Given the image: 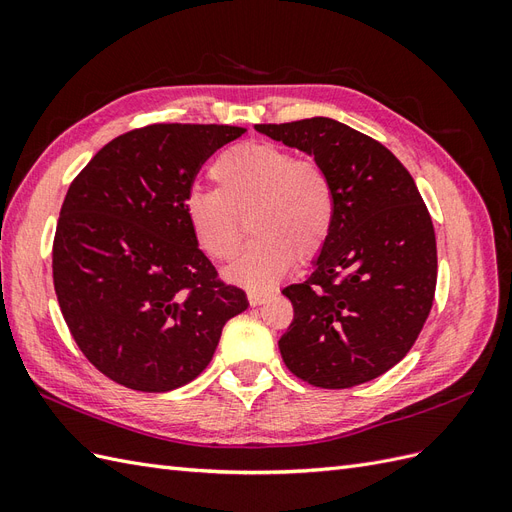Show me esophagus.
I'll return each mask as SVG.
<instances>
[{"label": "esophagus", "mask_w": 512, "mask_h": 512, "mask_svg": "<svg viewBox=\"0 0 512 512\" xmlns=\"http://www.w3.org/2000/svg\"><path fill=\"white\" fill-rule=\"evenodd\" d=\"M269 297H271V292H265V290H247V301H250L252 307L265 303Z\"/></svg>", "instance_id": "esophagus-1"}]
</instances>
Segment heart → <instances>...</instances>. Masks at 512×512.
<instances>
[{"label":"heart","instance_id":"obj_1","mask_svg":"<svg viewBox=\"0 0 512 512\" xmlns=\"http://www.w3.org/2000/svg\"><path fill=\"white\" fill-rule=\"evenodd\" d=\"M215 190L192 188L183 213L192 235L213 260L239 252L243 218L254 239L226 269L230 282L269 288L290 269L294 254L309 260L327 245L335 196L324 170L275 143H243L211 166Z\"/></svg>","mask_w":512,"mask_h":512}]
</instances>
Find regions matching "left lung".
I'll return each mask as SVG.
<instances>
[{
  "instance_id": "1",
  "label": "left lung",
  "mask_w": 512,
  "mask_h": 512,
  "mask_svg": "<svg viewBox=\"0 0 512 512\" xmlns=\"http://www.w3.org/2000/svg\"><path fill=\"white\" fill-rule=\"evenodd\" d=\"M256 132L312 156L335 196L312 273L282 290L294 307L282 359L320 389L374 380L410 352L436 292V232L416 183L384 145L329 117Z\"/></svg>"
}]
</instances>
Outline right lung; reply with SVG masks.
I'll return each mask as SVG.
<instances>
[{
	"instance_id": "1",
	"label": "right lung",
	"mask_w": 512,
	"mask_h": 512,
	"mask_svg": "<svg viewBox=\"0 0 512 512\" xmlns=\"http://www.w3.org/2000/svg\"><path fill=\"white\" fill-rule=\"evenodd\" d=\"M243 132L153 123L104 145L68 188L55 294L76 346L117 384L166 393L192 382L250 305L215 277L183 213L200 166Z\"/></svg>"
}]
</instances>
